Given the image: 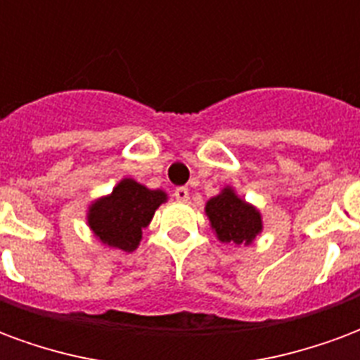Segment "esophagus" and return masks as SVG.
<instances>
[{"mask_svg": "<svg viewBox=\"0 0 360 360\" xmlns=\"http://www.w3.org/2000/svg\"><path fill=\"white\" fill-rule=\"evenodd\" d=\"M174 198L178 201H188L190 200V190H188L186 186H180V188H176L174 190Z\"/></svg>", "mask_w": 360, "mask_h": 360, "instance_id": "esophagus-1", "label": "esophagus"}]
</instances>
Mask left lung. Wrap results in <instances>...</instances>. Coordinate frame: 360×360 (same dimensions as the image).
<instances>
[{
	"label": "left lung",
	"mask_w": 360,
	"mask_h": 360,
	"mask_svg": "<svg viewBox=\"0 0 360 360\" xmlns=\"http://www.w3.org/2000/svg\"><path fill=\"white\" fill-rule=\"evenodd\" d=\"M205 213L221 242L252 244L256 234L262 233L259 211L242 201L233 188H225L219 195L211 198L205 205Z\"/></svg>",
	"instance_id": "1"
}]
</instances>
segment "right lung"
Instances as JSON below:
<instances>
[{
	"label": "right lung",
	"mask_w": 360,
	"mask_h": 360,
	"mask_svg": "<svg viewBox=\"0 0 360 360\" xmlns=\"http://www.w3.org/2000/svg\"><path fill=\"white\" fill-rule=\"evenodd\" d=\"M162 201H167L165 192L149 190L131 178H124L110 195L89 207V226L106 246L134 252Z\"/></svg>",
	"instance_id": "add662e5"
}]
</instances>
